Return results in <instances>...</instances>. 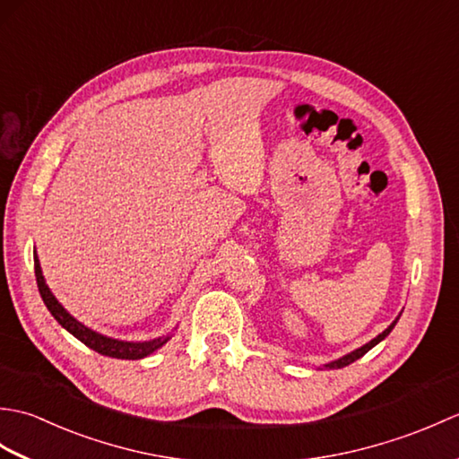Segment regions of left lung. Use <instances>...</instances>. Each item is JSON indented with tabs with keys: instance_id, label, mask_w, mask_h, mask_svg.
<instances>
[{
	"instance_id": "left-lung-1",
	"label": "left lung",
	"mask_w": 459,
	"mask_h": 459,
	"mask_svg": "<svg viewBox=\"0 0 459 459\" xmlns=\"http://www.w3.org/2000/svg\"><path fill=\"white\" fill-rule=\"evenodd\" d=\"M398 319H401V316H398V317L393 321V324L388 325V327L383 331V333L377 335L375 339H370L368 343H365L363 347H359V349H355V351H351V353L343 355L341 359H337V360H331V363H327V365H325V368H343V367H347V365H351V363H355L357 359L363 357V355L367 353V351H370V349H373L375 345H378L380 341H383L388 333H391V331L394 329V325H396V321H398Z\"/></svg>"
}]
</instances>
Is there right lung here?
I'll use <instances>...</instances> for the list:
<instances>
[{
	"mask_svg": "<svg viewBox=\"0 0 459 459\" xmlns=\"http://www.w3.org/2000/svg\"><path fill=\"white\" fill-rule=\"evenodd\" d=\"M33 260H35V278H37V288L39 294H41L47 309L51 311V316L61 324L68 333L74 335L86 347H91L92 351L106 357H114V359H128V360H138L152 355L153 351H158L160 347H163L169 341V335H163L158 339H150V341H122V339H112L106 337L99 331H92L91 327H86L84 324H81L79 319H74L68 311L58 304V299L53 296V291L48 290L41 264H39L37 252H33Z\"/></svg>",
	"mask_w": 459,
	"mask_h": 459,
	"instance_id": "right-lung-1",
	"label": "right lung"
}]
</instances>
